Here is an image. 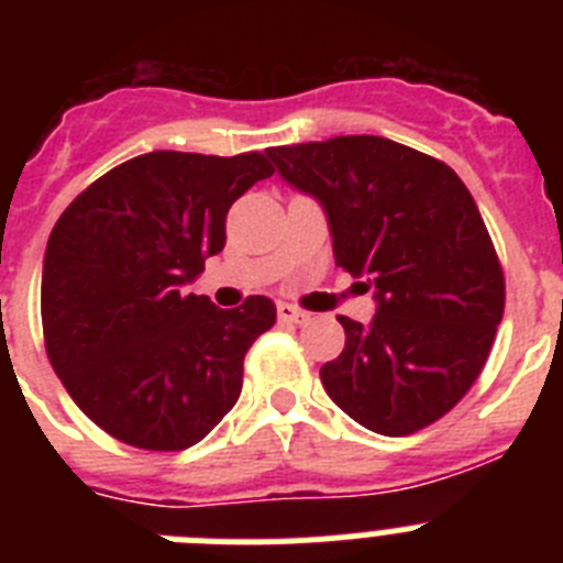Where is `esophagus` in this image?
Masks as SVG:
<instances>
[{"label": "esophagus", "instance_id": "1", "mask_svg": "<svg viewBox=\"0 0 563 563\" xmlns=\"http://www.w3.org/2000/svg\"><path fill=\"white\" fill-rule=\"evenodd\" d=\"M278 312V321H285V324H307L310 321V316H307L305 310H298V307L287 305V301H282V305L276 307Z\"/></svg>", "mask_w": 563, "mask_h": 563}]
</instances>
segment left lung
Here are the masks:
<instances>
[{"label":"left lung","instance_id":"8db88e82","mask_svg":"<svg viewBox=\"0 0 563 563\" xmlns=\"http://www.w3.org/2000/svg\"><path fill=\"white\" fill-rule=\"evenodd\" d=\"M267 154L324 206L335 265L375 285L369 327L338 316L346 343L321 366L327 395L383 437L449 415L479 377L505 312V273L465 183L431 154L375 134Z\"/></svg>","mask_w":563,"mask_h":563}]
</instances>
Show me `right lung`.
<instances>
[{
  "label": "right lung",
  "mask_w": 563,
  "mask_h": 563,
  "mask_svg": "<svg viewBox=\"0 0 563 563\" xmlns=\"http://www.w3.org/2000/svg\"><path fill=\"white\" fill-rule=\"evenodd\" d=\"M271 174L262 152H148L58 217L42 273L44 350L109 437L191 449L239 400L245 355L276 324V305L247 296L220 310L180 287L225 247L228 208Z\"/></svg>",
  "instance_id": "right-lung-1"
}]
</instances>
